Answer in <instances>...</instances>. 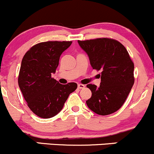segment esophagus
<instances>
[{
  "mask_svg": "<svg viewBox=\"0 0 154 154\" xmlns=\"http://www.w3.org/2000/svg\"><path fill=\"white\" fill-rule=\"evenodd\" d=\"M77 87H78L79 89H83V88H85V85H82V84H78Z\"/></svg>",
  "mask_w": 154,
  "mask_h": 154,
  "instance_id": "obj_1",
  "label": "esophagus"
}]
</instances>
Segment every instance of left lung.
I'll return each mask as SVG.
<instances>
[{
  "mask_svg": "<svg viewBox=\"0 0 154 154\" xmlns=\"http://www.w3.org/2000/svg\"><path fill=\"white\" fill-rule=\"evenodd\" d=\"M88 54L93 69L101 70L99 87L88 84L92 92L87 106L99 115H109L119 110L134 84V63L122 43L109 38L78 40Z\"/></svg>",
  "mask_w": 154,
  "mask_h": 154,
  "instance_id": "1",
  "label": "left lung"
}]
</instances>
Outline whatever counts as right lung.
Returning <instances> with one entry per match:
<instances>
[{
    "mask_svg": "<svg viewBox=\"0 0 154 154\" xmlns=\"http://www.w3.org/2000/svg\"><path fill=\"white\" fill-rule=\"evenodd\" d=\"M72 41H48L34 45L23 57L18 82L31 111L43 119L58 114L69 95L77 89L75 82L61 85L51 77L60 56Z\"/></svg>",
    "mask_w": 154,
    "mask_h": 154,
    "instance_id": "obj_1",
    "label": "right lung"
}]
</instances>
